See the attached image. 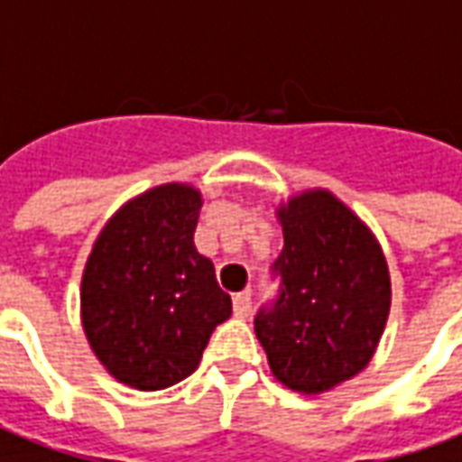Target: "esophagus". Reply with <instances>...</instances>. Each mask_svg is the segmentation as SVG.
Returning <instances> with one entry per match:
<instances>
[{"mask_svg": "<svg viewBox=\"0 0 462 462\" xmlns=\"http://www.w3.org/2000/svg\"><path fill=\"white\" fill-rule=\"evenodd\" d=\"M232 308H235V315H237V318H245V315L250 312V290L237 292V295L232 298Z\"/></svg>", "mask_w": 462, "mask_h": 462, "instance_id": "obj_1", "label": "esophagus"}]
</instances>
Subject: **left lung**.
Segmentation results:
<instances>
[{"instance_id": "obj_1", "label": "left lung", "mask_w": 462, "mask_h": 462, "mask_svg": "<svg viewBox=\"0 0 462 462\" xmlns=\"http://www.w3.org/2000/svg\"><path fill=\"white\" fill-rule=\"evenodd\" d=\"M285 247L273 263L280 290L254 315L273 375L305 395L325 393L370 363L390 312L385 254L328 189L277 209Z\"/></svg>"}]
</instances>
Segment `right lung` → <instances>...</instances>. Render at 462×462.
Wrapping results in <instances>:
<instances>
[{
  "instance_id": "1",
  "label": "right lung",
  "mask_w": 462,
  "mask_h": 462,
  "mask_svg": "<svg viewBox=\"0 0 462 462\" xmlns=\"http://www.w3.org/2000/svg\"><path fill=\"white\" fill-rule=\"evenodd\" d=\"M202 199L160 185L99 232L82 275V325L109 375L162 390L198 370L212 330L232 315L215 264L195 247Z\"/></svg>"
}]
</instances>
